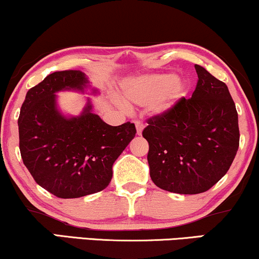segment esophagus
Masks as SVG:
<instances>
[{"mask_svg":"<svg viewBox=\"0 0 259 259\" xmlns=\"http://www.w3.org/2000/svg\"><path fill=\"white\" fill-rule=\"evenodd\" d=\"M136 127H137V134L138 136H142L143 130H144V125L140 121H136Z\"/></svg>","mask_w":259,"mask_h":259,"instance_id":"1","label":"esophagus"}]
</instances>
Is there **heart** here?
Returning a JSON list of instances; mask_svg holds the SVG:
<instances>
[{"label":"heart","instance_id":"heart-1","mask_svg":"<svg viewBox=\"0 0 259 259\" xmlns=\"http://www.w3.org/2000/svg\"><path fill=\"white\" fill-rule=\"evenodd\" d=\"M186 93V84L175 73L160 72L140 76L123 87L127 105L151 106L153 114L162 115L172 108Z\"/></svg>","mask_w":259,"mask_h":259}]
</instances>
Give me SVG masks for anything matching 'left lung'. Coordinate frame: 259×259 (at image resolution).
<instances>
[{
    "label": "left lung",
    "instance_id": "obj_1",
    "mask_svg": "<svg viewBox=\"0 0 259 259\" xmlns=\"http://www.w3.org/2000/svg\"><path fill=\"white\" fill-rule=\"evenodd\" d=\"M199 77L191 99L151 117L150 176L160 189L184 195L210 189L230 169L238 147V113L227 85L195 64Z\"/></svg>",
    "mask_w": 259,
    "mask_h": 259
}]
</instances>
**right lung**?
Returning <instances> with one entry per match:
<instances>
[{"label":"right lung","mask_w":259,"mask_h":259,"mask_svg":"<svg viewBox=\"0 0 259 259\" xmlns=\"http://www.w3.org/2000/svg\"><path fill=\"white\" fill-rule=\"evenodd\" d=\"M71 90L99 93L82 71L53 72L27 92L18 121L23 164L40 187L60 199L105 189L114 162L137 133L134 123H106L89 97L79 115L63 114L56 94Z\"/></svg>","instance_id":"obj_1"}]
</instances>
